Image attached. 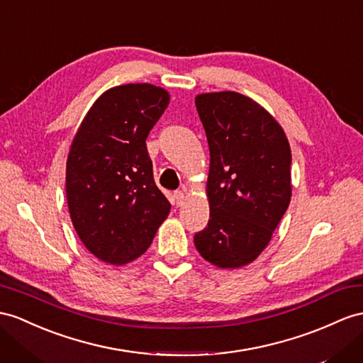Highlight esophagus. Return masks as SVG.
I'll list each match as a JSON object with an SVG mask.
<instances>
[{"instance_id":"obj_1","label":"esophagus","mask_w":363,"mask_h":363,"mask_svg":"<svg viewBox=\"0 0 363 363\" xmlns=\"http://www.w3.org/2000/svg\"><path fill=\"white\" fill-rule=\"evenodd\" d=\"M184 199H185V193L184 191H174V194H173V202H174V206H182L184 203Z\"/></svg>"}]
</instances>
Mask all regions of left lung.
Segmentation results:
<instances>
[{
	"label": "left lung",
	"instance_id": "1",
	"mask_svg": "<svg viewBox=\"0 0 363 363\" xmlns=\"http://www.w3.org/2000/svg\"><path fill=\"white\" fill-rule=\"evenodd\" d=\"M210 148V220L194 245L219 268L252 264L272 240L291 199V150L282 127L236 91L194 99Z\"/></svg>",
	"mask_w": 363,
	"mask_h": 363
}]
</instances>
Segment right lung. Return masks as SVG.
I'll use <instances>...</instances> for the list:
<instances>
[{
	"label": "right lung",
	"mask_w": 363,
	"mask_h": 363,
	"mask_svg": "<svg viewBox=\"0 0 363 363\" xmlns=\"http://www.w3.org/2000/svg\"><path fill=\"white\" fill-rule=\"evenodd\" d=\"M170 102L153 84L108 89L73 138L66 165L72 224L91 255L124 265L144 255L169 216L145 139Z\"/></svg>",
	"instance_id": "right-lung-1"
}]
</instances>
